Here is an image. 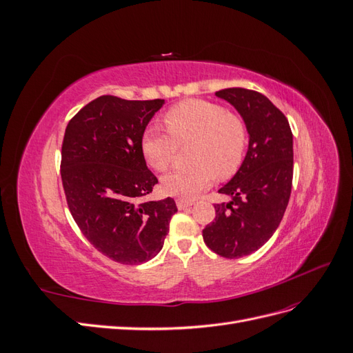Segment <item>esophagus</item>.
Returning <instances> with one entry per match:
<instances>
[{"instance_id":"1","label":"esophagus","mask_w":353,"mask_h":353,"mask_svg":"<svg viewBox=\"0 0 353 353\" xmlns=\"http://www.w3.org/2000/svg\"><path fill=\"white\" fill-rule=\"evenodd\" d=\"M193 200H187V199H176V206H178V209L179 210H183V209H187V208H190L191 205H193Z\"/></svg>"}]
</instances>
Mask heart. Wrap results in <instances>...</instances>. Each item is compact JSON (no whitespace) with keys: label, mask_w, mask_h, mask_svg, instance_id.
I'll return each instance as SVG.
<instances>
[{"label":"heart","mask_w":353,"mask_h":353,"mask_svg":"<svg viewBox=\"0 0 353 353\" xmlns=\"http://www.w3.org/2000/svg\"><path fill=\"white\" fill-rule=\"evenodd\" d=\"M163 122L168 132L148 128L141 137V152L156 170H166L174 163L178 144L193 141L190 166L174 169L162 179L165 193L179 199H193L208 188L216 175L230 178L240 168L248 130L237 114L221 104L191 99L170 108Z\"/></svg>","instance_id":"obj_1"}]
</instances>
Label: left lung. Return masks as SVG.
<instances>
[{"label": "left lung", "instance_id": "left-lung-1", "mask_svg": "<svg viewBox=\"0 0 353 353\" xmlns=\"http://www.w3.org/2000/svg\"><path fill=\"white\" fill-rule=\"evenodd\" d=\"M216 97L241 114L249 148L237 174L219 188L231 201L215 205L203 240L222 258L237 259L261 249L284 216L293 183V134L283 112L258 91L227 88Z\"/></svg>", "mask_w": 353, "mask_h": 353}]
</instances>
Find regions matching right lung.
I'll return each mask as SVG.
<instances>
[{
    "mask_svg": "<svg viewBox=\"0 0 353 353\" xmlns=\"http://www.w3.org/2000/svg\"><path fill=\"white\" fill-rule=\"evenodd\" d=\"M165 100L101 95L69 121L61 144V183L77 225L95 249L123 265L162 250L174 199L144 200L157 184L141 137Z\"/></svg>",
    "mask_w": 353,
    "mask_h": 353,
    "instance_id": "add662e5",
    "label": "right lung"
}]
</instances>
